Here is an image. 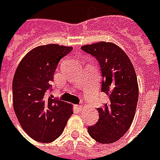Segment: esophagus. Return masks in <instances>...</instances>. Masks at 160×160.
I'll use <instances>...</instances> for the list:
<instances>
[{
    "mask_svg": "<svg viewBox=\"0 0 160 160\" xmlns=\"http://www.w3.org/2000/svg\"><path fill=\"white\" fill-rule=\"evenodd\" d=\"M76 109H77L78 111H81V109H82L81 105H78V106H76Z\"/></svg>",
    "mask_w": 160,
    "mask_h": 160,
    "instance_id": "obj_1",
    "label": "esophagus"
}]
</instances>
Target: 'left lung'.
<instances>
[{
	"label": "left lung",
	"instance_id": "left-lung-1",
	"mask_svg": "<svg viewBox=\"0 0 160 160\" xmlns=\"http://www.w3.org/2000/svg\"><path fill=\"white\" fill-rule=\"evenodd\" d=\"M81 49L97 59L103 78L101 91L108 97L97 108L99 119L88 127V132L100 144L115 143L126 133L134 118L139 97L134 68L125 52L112 42H100Z\"/></svg>",
	"mask_w": 160,
	"mask_h": 160
}]
</instances>
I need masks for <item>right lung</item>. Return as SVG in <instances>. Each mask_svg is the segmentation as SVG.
<instances>
[{
	"instance_id": "1",
	"label": "right lung",
	"mask_w": 160,
	"mask_h": 160,
	"mask_svg": "<svg viewBox=\"0 0 160 160\" xmlns=\"http://www.w3.org/2000/svg\"><path fill=\"white\" fill-rule=\"evenodd\" d=\"M72 47L47 44L28 52L19 63L13 80V105L23 130L35 141L58 138L73 114L68 103L48 95L56 67Z\"/></svg>"
}]
</instances>
